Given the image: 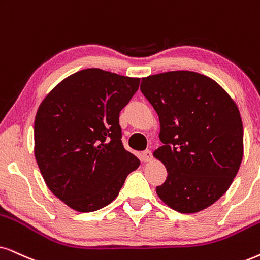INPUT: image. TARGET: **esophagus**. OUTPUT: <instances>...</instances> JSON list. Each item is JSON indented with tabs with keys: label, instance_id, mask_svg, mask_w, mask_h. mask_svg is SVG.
Wrapping results in <instances>:
<instances>
[{
	"label": "esophagus",
	"instance_id": "esophagus-1",
	"mask_svg": "<svg viewBox=\"0 0 260 260\" xmlns=\"http://www.w3.org/2000/svg\"><path fill=\"white\" fill-rule=\"evenodd\" d=\"M140 158L143 162H150L151 158H152V152L150 150H145L143 151L140 154Z\"/></svg>",
	"mask_w": 260,
	"mask_h": 260
}]
</instances>
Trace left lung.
I'll list each match as a JSON object with an SVG mask.
<instances>
[{
    "label": "left lung",
    "instance_id": "1",
    "mask_svg": "<svg viewBox=\"0 0 260 260\" xmlns=\"http://www.w3.org/2000/svg\"><path fill=\"white\" fill-rule=\"evenodd\" d=\"M140 91L160 122L163 145L153 154L168 176L157 194L182 213L209 208L231 187L244 154L234 101L212 79L189 71L141 79Z\"/></svg>",
    "mask_w": 260,
    "mask_h": 260
}]
</instances>
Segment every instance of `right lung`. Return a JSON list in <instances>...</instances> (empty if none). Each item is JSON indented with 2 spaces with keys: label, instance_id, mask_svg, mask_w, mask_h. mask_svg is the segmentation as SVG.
<instances>
[{
  "label": "right lung",
  "instance_id": "1",
  "mask_svg": "<svg viewBox=\"0 0 260 260\" xmlns=\"http://www.w3.org/2000/svg\"><path fill=\"white\" fill-rule=\"evenodd\" d=\"M140 79L88 68L62 80L38 108L35 156L49 189L79 212L119 196L140 160L124 149L120 111Z\"/></svg>",
  "mask_w": 260,
  "mask_h": 260
}]
</instances>
